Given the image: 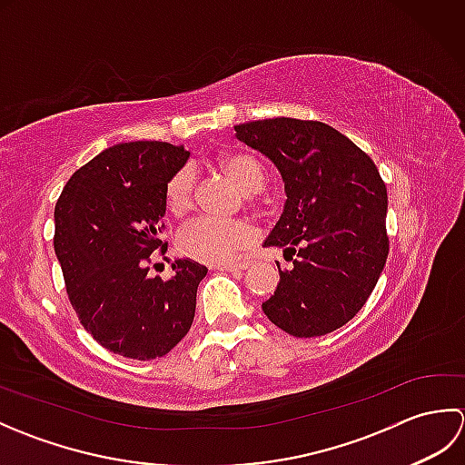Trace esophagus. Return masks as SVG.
<instances>
[{
  "label": "esophagus",
  "instance_id": "obj_1",
  "mask_svg": "<svg viewBox=\"0 0 465 465\" xmlns=\"http://www.w3.org/2000/svg\"><path fill=\"white\" fill-rule=\"evenodd\" d=\"M248 268V263H223V265H215L213 270H220V272H243Z\"/></svg>",
  "mask_w": 465,
  "mask_h": 465
}]
</instances>
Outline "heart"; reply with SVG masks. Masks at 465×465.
<instances>
[{
  "label": "heart",
  "instance_id": "b5f03b06",
  "mask_svg": "<svg viewBox=\"0 0 465 465\" xmlns=\"http://www.w3.org/2000/svg\"><path fill=\"white\" fill-rule=\"evenodd\" d=\"M217 165L248 192L260 190L265 182L262 163L248 153H227ZM195 175L190 165L177 170L165 183V205L173 213H182L192 205ZM255 238L250 222L245 220H215L200 215L187 222L177 233V250L182 255L202 263H227L240 252L248 250Z\"/></svg>",
  "mask_w": 465,
  "mask_h": 465
}]
</instances>
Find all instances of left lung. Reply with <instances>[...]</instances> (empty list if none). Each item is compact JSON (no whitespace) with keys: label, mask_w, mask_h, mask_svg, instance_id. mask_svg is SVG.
<instances>
[{"label":"left lung","mask_w":465,"mask_h":465,"mask_svg":"<svg viewBox=\"0 0 465 465\" xmlns=\"http://www.w3.org/2000/svg\"><path fill=\"white\" fill-rule=\"evenodd\" d=\"M233 130L278 165L288 193L263 248H283L293 268L280 270L263 313L295 338L331 333L363 308L388 260V190L378 167L315 120L272 117Z\"/></svg>","instance_id":"8db88e82"}]
</instances>
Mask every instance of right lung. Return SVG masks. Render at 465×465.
Masks as SVG:
<instances>
[{
	"label": "right lung",
	"mask_w": 465,
	"mask_h": 465,
	"mask_svg": "<svg viewBox=\"0 0 465 465\" xmlns=\"http://www.w3.org/2000/svg\"><path fill=\"white\" fill-rule=\"evenodd\" d=\"M190 152L167 142L107 147L82 165L55 203L54 248L77 320L105 350L155 360L190 331L207 270L175 260L170 280L147 278L160 240L165 183Z\"/></svg>",
	"instance_id": "right-lung-1"
}]
</instances>
